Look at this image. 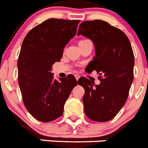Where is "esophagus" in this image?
Listing matches in <instances>:
<instances>
[{
    "instance_id": "34e87169",
    "label": "esophagus",
    "mask_w": 148,
    "mask_h": 148,
    "mask_svg": "<svg viewBox=\"0 0 148 148\" xmlns=\"http://www.w3.org/2000/svg\"><path fill=\"white\" fill-rule=\"evenodd\" d=\"M75 78H76V80L78 81V78H80V75H78V74H75Z\"/></svg>"
}]
</instances>
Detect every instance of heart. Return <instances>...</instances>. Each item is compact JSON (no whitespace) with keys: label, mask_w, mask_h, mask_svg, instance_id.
I'll return each mask as SVG.
<instances>
[{"label":"heart","mask_w":148,"mask_h":148,"mask_svg":"<svg viewBox=\"0 0 148 148\" xmlns=\"http://www.w3.org/2000/svg\"><path fill=\"white\" fill-rule=\"evenodd\" d=\"M85 40H86V39H85V40H79V41H78V44H82V42H84V41H85Z\"/></svg>","instance_id":"heart-1"}]
</instances>
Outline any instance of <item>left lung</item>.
Listing matches in <instances>:
<instances>
[{
  "instance_id": "obj_1",
  "label": "left lung",
  "mask_w": 148,
  "mask_h": 148,
  "mask_svg": "<svg viewBox=\"0 0 148 148\" xmlns=\"http://www.w3.org/2000/svg\"><path fill=\"white\" fill-rule=\"evenodd\" d=\"M95 44V56L87 67L99 73L100 84L87 78L78 79L84 89V113L90 119L104 122L113 119L125 105L133 81L134 56L127 36L101 20L87 21L79 26Z\"/></svg>"
}]
</instances>
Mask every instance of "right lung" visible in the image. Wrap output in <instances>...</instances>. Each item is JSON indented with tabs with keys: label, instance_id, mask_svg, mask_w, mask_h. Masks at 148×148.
Wrapping results in <instances>:
<instances>
[{
	"label": "right lung",
	"instance_id": "obj_1",
	"mask_svg": "<svg viewBox=\"0 0 148 148\" xmlns=\"http://www.w3.org/2000/svg\"><path fill=\"white\" fill-rule=\"evenodd\" d=\"M79 20L49 18L33 27L22 43L18 59L23 102L35 119L49 122L62 116L65 101L78 84L73 75L53 78V65L76 33Z\"/></svg>",
	"mask_w": 148,
	"mask_h": 148
}]
</instances>
